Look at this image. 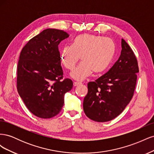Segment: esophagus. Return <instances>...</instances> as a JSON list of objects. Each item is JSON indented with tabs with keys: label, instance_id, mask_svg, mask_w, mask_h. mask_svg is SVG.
Returning a JSON list of instances; mask_svg holds the SVG:
<instances>
[{
	"label": "esophagus",
	"instance_id": "obj_1",
	"mask_svg": "<svg viewBox=\"0 0 154 154\" xmlns=\"http://www.w3.org/2000/svg\"><path fill=\"white\" fill-rule=\"evenodd\" d=\"M82 84V83H79V82H74L73 83V85L74 87H76V86H78V85H81Z\"/></svg>",
	"mask_w": 154,
	"mask_h": 154
}]
</instances>
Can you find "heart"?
<instances>
[{
	"label": "heart",
	"mask_w": 154,
	"mask_h": 154,
	"mask_svg": "<svg viewBox=\"0 0 154 154\" xmlns=\"http://www.w3.org/2000/svg\"><path fill=\"white\" fill-rule=\"evenodd\" d=\"M112 40L102 36L82 34L77 36L70 46L64 47L60 61L67 69L72 70L81 58L82 62L71 72L74 80L82 81L95 72L104 71L109 66L115 54Z\"/></svg>",
	"instance_id": "b5f03b06"
}]
</instances>
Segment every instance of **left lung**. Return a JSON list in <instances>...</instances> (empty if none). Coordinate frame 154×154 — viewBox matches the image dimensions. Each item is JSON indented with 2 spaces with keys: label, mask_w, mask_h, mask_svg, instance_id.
<instances>
[{
  "label": "left lung",
  "mask_w": 154,
  "mask_h": 154,
  "mask_svg": "<svg viewBox=\"0 0 154 154\" xmlns=\"http://www.w3.org/2000/svg\"><path fill=\"white\" fill-rule=\"evenodd\" d=\"M118 61L104 75L88 83L83 110L88 118L106 122L118 116L132 100L139 72L137 61L128 44L122 39Z\"/></svg>",
  "instance_id": "obj_1"
}]
</instances>
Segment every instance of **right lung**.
<instances>
[{"instance_id":"add662e5","label":"right lung","mask_w":154,"mask_h":154,"mask_svg":"<svg viewBox=\"0 0 154 154\" xmlns=\"http://www.w3.org/2000/svg\"><path fill=\"white\" fill-rule=\"evenodd\" d=\"M69 37L57 29H46L31 38L20 54L17 90L27 108L37 117L53 118L60 113L64 96L72 89L71 80L63 78L58 45Z\"/></svg>"}]
</instances>
